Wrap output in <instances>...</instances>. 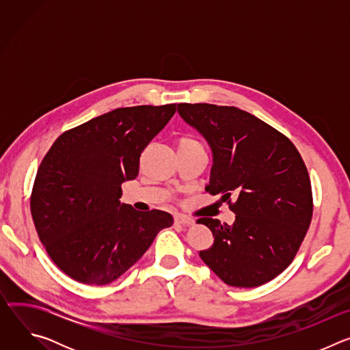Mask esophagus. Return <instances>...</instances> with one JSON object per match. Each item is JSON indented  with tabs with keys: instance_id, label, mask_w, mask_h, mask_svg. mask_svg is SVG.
I'll use <instances>...</instances> for the list:
<instances>
[{
	"instance_id": "1",
	"label": "esophagus",
	"mask_w": 350,
	"mask_h": 350,
	"mask_svg": "<svg viewBox=\"0 0 350 350\" xmlns=\"http://www.w3.org/2000/svg\"><path fill=\"white\" fill-rule=\"evenodd\" d=\"M174 223L181 224V226H189V224H193V219L183 216V215H176L174 216Z\"/></svg>"
}]
</instances>
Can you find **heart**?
I'll return each instance as SVG.
<instances>
[{
    "mask_svg": "<svg viewBox=\"0 0 350 350\" xmlns=\"http://www.w3.org/2000/svg\"><path fill=\"white\" fill-rule=\"evenodd\" d=\"M177 149H183V148H193V146H202V144L199 142L198 139H195L191 135H181L177 142Z\"/></svg>",
    "mask_w": 350,
    "mask_h": 350,
    "instance_id": "b5f03b06",
    "label": "heart"
}]
</instances>
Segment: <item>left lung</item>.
<instances>
[{"mask_svg": "<svg viewBox=\"0 0 350 350\" xmlns=\"http://www.w3.org/2000/svg\"><path fill=\"white\" fill-rule=\"evenodd\" d=\"M178 113L213 151L206 191L220 193L235 213L231 226L212 217L196 220L215 238L199 256L227 285L254 288L271 281L292 263L313 216L301 154L282 133L235 107L178 104Z\"/></svg>", "mask_w": 350, "mask_h": 350, "instance_id": "obj_1", "label": "left lung"}]
</instances>
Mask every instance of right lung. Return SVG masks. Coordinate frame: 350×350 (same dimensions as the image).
<instances>
[{"label":"right lung","instance_id":"right-lung-1","mask_svg":"<svg viewBox=\"0 0 350 350\" xmlns=\"http://www.w3.org/2000/svg\"><path fill=\"white\" fill-rule=\"evenodd\" d=\"M174 112L176 104L118 108L62 133L41 161L31 217L49 258L75 281L111 284L173 224L167 212H138L119 199Z\"/></svg>","mask_w":350,"mask_h":350}]
</instances>
